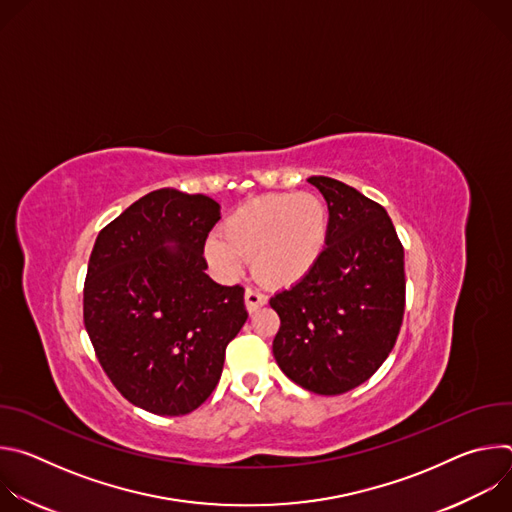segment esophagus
<instances>
[{"label":"esophagus","instance_id":"esophagus-1","mask_svg":"<svg viewBox=\"0 0 512 512\" xmlns=\"http://www.w3.org/2000/svg\"><path fill=\"white\" fill-rule=\"evenodd\" d=\"M265 304H267V296H263L261 291L251 289V287L245 291V306H247V312H249V314L257 312V310L263 308Z\"/></svg>","mask_w":512,"mask_h":512}]
</instances>
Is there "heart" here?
<instances>
[{"mask_svg":"<svg viewBox=\"0 0 512 512\" xmlns=\"http://www.w3.org/2000/svg\"><path fill=\"white\" fill-rule=\"evenodd\" d=\"M328 241V206L312 192L269 194L237 208L223 225V235L204 243L208 263L225 277L243 271L253 259V273L267 285H294L320 261Z\"/></svg>","mask_w":512,"mask_h":512,"instance_id":"obj_1","label":"heart"}]
</instances>
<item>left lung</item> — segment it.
Instances as JSON below:
<instances>
[{"label":"left lung","mask_w":512,"mask_h":512,"mask_svg":"<svg viewBox=\"0 0 512 512\" xmlns=\"http://www.w3.org/2000/svg\"><path fill=\"white\" fill-rule=\"evenodd\" d=\"M328 204V241L316 267L269 300L281 326L279 369L318 395H342L375 375L405 312L403 247L387 210L326 176L308 178Z\"/></svg>","instance_id":"8db88e82"}]
</instances>
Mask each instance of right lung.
<instances>
[{"label": "right lung", "mask_w": 512, "mask_h": 512, "mask_svg": "<svg viewBox=\"0 0 512 512\" xmlns=\"http://www.w3.org/2000/svg\"><path fill=\"white\" fill-rule=\"evenodd\" d=\"M218 218L216 200L160 188L95 241L85 328L103 371L139 409L174 417L200 407L247 322L245 289L206 275L204 243Z\"/></svg>", "instance_id": "1"}]
</instances>
